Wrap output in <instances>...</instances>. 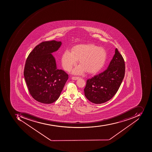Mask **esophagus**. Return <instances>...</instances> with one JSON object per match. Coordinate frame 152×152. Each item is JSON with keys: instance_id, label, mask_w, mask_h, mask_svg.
I'll list each match as a JSON object with an SVG mask.
<instances>
[{"instance_id": "34e87169", "label": "esophagus", "mask_w": 152, "mask_h": 152, "mask_svg": "<svg viewBox=\"0 0 152 152\" xmlns=\"http://www.w3.org/2000/svg\"><path fill=\"white\" fill-rule=\"evenodd\" d=\"M80 77H72V80H78L80 79Z\"/></svg>"}]
</instances>
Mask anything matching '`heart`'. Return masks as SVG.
<instances>
[{
	"label": "heart",
	"mask_w": 152,
	"mask_h": 152,
	"mask_svg": "<svg viewBox=\"0 0 152 152\" xmlns=\"http://www.w3.org/2000/svg\"><path fill=\"white\" fill-rule=\"evenodd\" d=\"M106 58V52L103 48L93 44H81L73 48L72 52L65 51L61 57V64L65 70L69 71L79 60L81 65L73 69V74L82 75L86 70L94 73L103 66Z\"/></svg>",
	"instance_id": "b5f03b06"
}]
</instances>
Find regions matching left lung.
Returning a JSON list of instances; mask_svg holds the SVG:
<instances>
[{
    "label": "left lung",
    "instance_id": "obj_1",
    "mask_svg": "<svg viewBox=\"0 0 152 152\" xmlns=\"http://www.w3.org/2000/svg\"><path fill=\"white\" fill-rule=\"evenodd\" d=\"M125 62L117 48L109 66L104 71L86 81V97L95 104L106 102L115 94L124 80Z\"/></svg>",
    "mask_w": 152,
    "mask_h": 152
}]
</instances>
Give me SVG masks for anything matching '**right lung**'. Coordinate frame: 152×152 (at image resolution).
Listing matches in <instances>:
<instances>
[{"label":"right lung","mask_w":152,"mask_h":152,"mask_svg":"<svg viewBox=\"0 0 152 152\" xmlns=\"http://www.w3.org/2000/svg\"><path fill=\"white\" fill-rule=\"evenodd\" d=\"M61 42H42L29 53L26 61L24 77L28 88L34 99L45 104L58 99L68 76L58 69L52 53L60 48Z\"/></svg>","instance_id":"add662e5"}]
</instances>
